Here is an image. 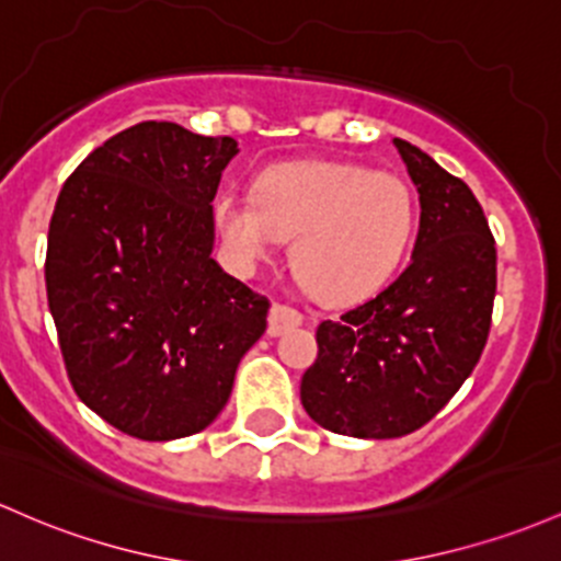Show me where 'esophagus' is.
<instances>
[{
  "label": "esophagus",
  "mask_w": 561,
  "mask_h": 561,
  "mask_svg": "<svg viewBox=\"0 0 561 561\" xmlns=\"http://www.w3.org/2000/svg\"><path fill=\"white\" fill-rule=\"evenodd\" d=\"M300 322H304V313L295 311L293 306L274 304V306H271V313H268V335L271 337L282 335V332L298 328Z\"/></svg>",
  "instance_id": "34e87169"
}]
</instances>
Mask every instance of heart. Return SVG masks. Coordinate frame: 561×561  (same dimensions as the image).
Returning <instances> with one entry per match:
<instances>
[{
    "label": "heart",
    "instance_id": "1",
    "mask_svg": "<svg viewBox=\"0 0 561 561\" xmlns=\"http://www.w3.org/2000/svg\"><path fill=\"white\" fill-rule=\"evenodd\" d=\"M220 244L255 268L293 239V271L313 298L346 306L370 298L402 266L417 202L397 172L359 162H285L255 178V196L224 191L213 205Z\"/></svg>",
    "mask_w": 561,
    "mask_h": 561
}]
</instances>
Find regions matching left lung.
Returning a JSON list of instances; mask_svg holds the SVG:
<instances>
[{
	"label": "left lung",
	"mask_w": 561,
	"mask_h": 561,
	"mask_svg": "<svg viewBox=\"0 0 561 561\" xmlns=\"http://www.w3.org/2000/svg\"><path fill=\"white\" fill-rule=\"evenodd\" d=\"M393 146L421 196L410 266L319 324L300 380L311 421L356 439H397L445 408L482 356L495 300V239L477 196L417 146Z\"/></svg>",
	"instance_id": "obj_1"
}]
</instances>
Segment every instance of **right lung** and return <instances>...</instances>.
<instances>
[{
  "label": "right lung",
  "mask_w": 561,
  "mask_h": 561,
  "mask_svg": "<svg viewBox=\"0 0 561 561\" xmlns=\"http://www.w3.org/2000/svg\"><path fill=\"white\" fill-rule=\"evenodd\" d=\"M233 138L175 122L116 133L73 170L47 233V304L77 397L146 442L199 434L266 332L268 300L213 257Z\"/></svg>",
  "instance_id": "right-lung-1"
}]
</instances>
